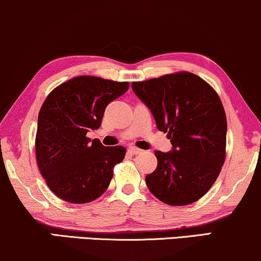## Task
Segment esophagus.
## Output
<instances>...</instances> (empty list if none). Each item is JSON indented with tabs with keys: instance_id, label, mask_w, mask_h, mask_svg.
I'll list each match as a JSON object with an SVG mask.
<instances>
[{
	"instance_id": "esophagus-1",
	"label": "esophagus",
	"mask_w": 261,
	"mask_h": 261,
	"mask_svg": "<svg viewBox=\"0 0 261 261\" xmlns=\"http://www.w3.org/2000/svg\"><path fill=\"white\" fill-rule=\"evenodd\" d=\"M129 152L132 153V154H139V153L142 152V149L138 148V147H134V146H132V147H129Z\"/></svg>"
}]
</instances>
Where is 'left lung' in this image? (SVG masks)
Listing matches in <instances>:
<instances>
[{
    "mask_svg": "<svg viewBox=\"0 0 261 261\" xmlns=\"http://www.w3.org/2000/svg\"><path fill=\"white\" fill-rule=\"evenodd\" d=\"M132 88L173 146L171 152H154L158 165L145 178L149 191L169 205L198 201L226 159L227 117L220 96L188 71L133 82Z\"/></svg>",
    "mask_w": 261,
    "mask_h": 261,
    "instance_id": "8db88e82",
    "label": "left lung"
}]
</instances>
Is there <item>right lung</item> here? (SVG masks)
Segmentation results:
<instances>
[{"instance_id": "obj_1", "label": "right lung", "mask_w": 261, "mask_h": 261, "mask_svg": "<svg viewBox=\"0 0 261 261\" xmlns=\"http://www.w3.org/2000/svg\"><path fill=\"white\" fill-rule=\"evenodd\" d=\"M128 88V82L78 76L46 97L38 116L35 155L41 176L57 197L81 204L95 201L108 189L126 148L106 147L87 134L98 129L106 107Z\"/></svg>"}]
</instances>
